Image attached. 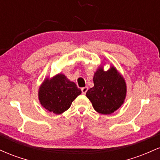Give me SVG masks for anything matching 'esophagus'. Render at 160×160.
<instances>
[{
  "mask_svg": "<svg viewBox=\"0 0 160 160\" xmlns=\"http://www.w3.org/2000/svg\"><path fill=\"white\" fill-rule=\"evenodd\" d=\"M81 91H82V93L83 95H85L86 93V92L88 91V87L87 86H85V87H82L81 89Z\"/></svg>",
  "mask_w": 160,
  "mask_h": 160,
  "instance_id": "esophagus-1",
  "label": "esophagus"
}]
</instances>
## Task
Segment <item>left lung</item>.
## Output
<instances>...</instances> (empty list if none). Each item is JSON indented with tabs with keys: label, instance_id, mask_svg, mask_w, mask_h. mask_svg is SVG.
I'll list each match as a JSON object with an SVG mask.
<instances>
[{
	"label": "left lung",
	"instance_id": "8db88e82",
	"mask_svg": "<svg viewBox=\"0 0 160 160\" xmlns=\"http://www.w3.org/2000/svg\"><path fill=\"white\" fill-rule=\"evenodd\" d=\"M102 62L94 73V86L86 93L92 107L102 114H111L124 103L126 96V80L113 65L104 71Z\"/></svg>",
	"mask_w": 160,
	"mask_h": 160
}]
</instances>
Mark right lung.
<instances>
[{
    "label": "right lung",
    "mask_w": 160,
    "mask_h": 160,
    "mask_svg": "<svg viewBox=\"0 0 160 160\" xmlns=\"http://www.w3.org/2000/svg\"><path fill=\"white\" fill-rule=\"evenodd\" d=\"M80 94L81 90L75 82L62 73L45 78L38 89L41 106L55 114H61L69 109L73 101Z\"/></svg>",
    "instance_id": "obj_1"
}]
</instances>
